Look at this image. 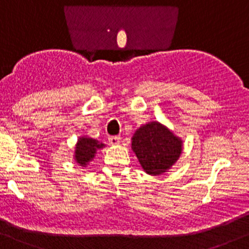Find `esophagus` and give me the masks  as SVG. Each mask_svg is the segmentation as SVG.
Instances as JSON below:
<instances>
[{"mask_svg": "<svg viewBox=\"0 0 249 249\" xmlns=\"http://www.w3.org/2000/svg\"><path fill=\"white\" fill-rule=\"evenodd\" d=\"M120 142H121V138H120V137H110L109 138V143H110V145H112V146L119 145Z\"/></svg>", "mask_w": 249, "mask_h": 249, "instance_id": "34e87169", "label": "esophagus"}]
</instances>
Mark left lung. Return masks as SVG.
I'll return each instance as SVG.
<instances>
[{
	"label": "left lung",
	"instance_id": "left-lung-1",
	"mask_svg": "<svg viewBox=\"0 0 249 249\" xmlns=\"http://www.w3.org/2000/svg\"><path fill=\"white\" fill-rule=\"evenodd\" d=\"M182 148L183 142L181 138L157 121L139 127L132 138L133 152L148 175L166 173L178 162Z\"/></svg>",
	"mask_w": 249,
	"mask_h": 249
}]
</instances>
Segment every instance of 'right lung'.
I'll use <instances>...</instances> for the list:
<instances>
[{"instance_id": "add662e5", "label": "right lung", "mask_w": 249, "mask_h": 249, "mask_svg": "<svg viewBox=\"0 0 249 249\" xmlns=\"http://www.w3.org/2000/svg\"><path fill=\"white\" fill-rule=\"evenodd\" d=\"M106 147V145L99 142L98 140L92 139V138L80 137L75 143V150H74V160L80 166H86L91 162L96 156L97 151Z\"/></svg>"}]
</instances>
